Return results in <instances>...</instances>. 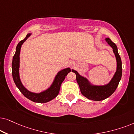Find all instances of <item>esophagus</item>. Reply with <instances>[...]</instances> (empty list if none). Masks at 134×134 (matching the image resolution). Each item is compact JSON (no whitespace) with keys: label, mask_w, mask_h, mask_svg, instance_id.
<instances>
[{"label":"esophagus","mask_w":134,"mask_h":134,"mask_svg":"<svg viewBox=\"0 0 134 134\" xmlns=\"http://www.w3.org/2000/svg\"><path fill=\"white\" fill-rule=\"evenodd\" d=\"M70 65L72 66V67H75V63H74V62H72V63H70Z\"/></svg>","instance_id":"1"}]
</instances>
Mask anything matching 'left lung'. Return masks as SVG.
Masks as SVG:
<instances>
[{
  "label": "left lung",
  "instance_id": "8db88e82",
  "mask_svg": "<svg viewBox=\"0 0 134 134\" xmlns=\"http://www.w3.org/2000/svg\"><path fill=\"white\" fill-rule=\"evenodd\" d=\"M105 40L113 48L117 62L116 72L109 83L104 86L92 85L86 78L80 75L76 70H72L76 74V81L79 85L81 94L88 99L95 101L103 100L110 97L116 90L122 76V62L118 52L117 46L109 38H106Z\"/></svg>",
  "mask_w": 134,
  "mask_h": 134
}]
</instances>
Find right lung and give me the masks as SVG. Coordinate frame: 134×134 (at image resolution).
I'll return each mask as SVG.
<instances>
[{"label":"right lung","mask_w":134,"mask_h":134,"mask_svg":"<svg viewBox=\"0 0 134 134\" xmlns=\"http://www.w3.org/2000/svg\"><path fill=\"white\" fill-rule=\"evenodd\" d=\"M31 34H28L26 35V38L24 40L20 41L18 44L16 48V52L12 60V76L15 82V85L20 91L21 93L26 98L34 102L38 103H46L54 99L59 92L60 85L67 75L70 72V69L67 68L60 71L58 73L55 77V79L50 88L43 91L40 93H34V92L29 91L24 88V86L21 83L19 75V54H20V49L23 43L26 41Z\"/></svg>","instance_id":"right-lung-1"}]
</instances>
